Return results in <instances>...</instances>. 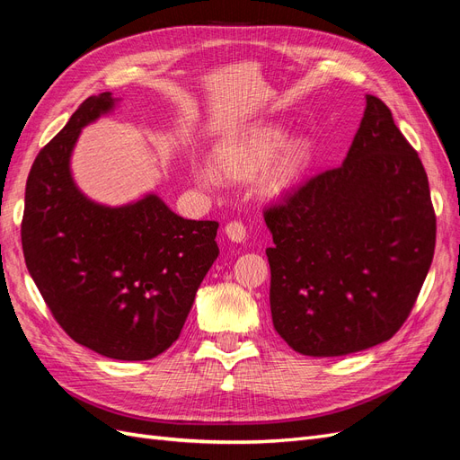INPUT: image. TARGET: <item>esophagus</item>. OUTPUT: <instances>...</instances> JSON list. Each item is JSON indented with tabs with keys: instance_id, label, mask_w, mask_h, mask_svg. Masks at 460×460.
<instances>
[{
	"instance_id": "obj_1",
	"label": "esophagus",
	"mask_w": 460,
	"mask_h": 460,
	"mask_svg": "<svg viewBox=\"0 0 460 460\" xmlns=\"http://www.w3.org/2000/svg\"><path fill=\"white\" fill-rule=\"evenodd\" d=\"M225 234L228 235V240L234 243H242L245 240V226L238 220H232L225 226Z\"/></svg>"
}]
</instances>
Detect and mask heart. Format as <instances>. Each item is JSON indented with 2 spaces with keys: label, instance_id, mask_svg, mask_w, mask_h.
Listing matches in <instances>:
<instances>
[{
  "label": "heart",
  "instance_id": "obj_1",
  "mask_svg": "<svg viewBox=\"0 0 460 460\" xmlns=\"http://www.w3.org/2000/svg\"><path fill=\"white\" fill-rule=\"evenodd\" d=\"M286 134L280 128L264 127L247 130L240 136L228 137L215 149V163L218 171L232 176H252L264 169L279 147L284 145ZM282 147V146H281ZM283 148V147H282ZM309 159V146L305 140L288 142L280 155L270 164L262 176V190L269 193H280L289 184L296 182L305 163ZM191 176L199 186L211 188L218 182L217 171L207 163H196L191 166Z\"/></svg>",
  "mask_w": 460,
  "mask_h": 460
}]
</instances>
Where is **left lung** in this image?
<instances>
[{
  "instance_id": "1",
  "label": "left lung",
  "mask_w": 460,
  "mask_h": 460,
  "mask_svg": "<svg viewBox=\"0 0 460 460\" xmlns=\"http://www.w3.org/2000/svg\"><path fill=\"white\" fill-rule=\"evenodd\" d=\"M270 313L291 349L340 357L387 341L420 294L436 247L424 166L392 111L367 95L338 169L264 211Z\"/></svg>"
}]
</instances>
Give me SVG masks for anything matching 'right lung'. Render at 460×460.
<instances>
[{
	"label": "right lung",
	"mask_w": 460,
	"mask_h": 460,
	"mask_svg": "<svg viewBox=\"0 0 460 460\" xmlns=\"http://www.w3.org/2000/svg\"><path fill=\"white\" fill-rule=\"evenodd\" d=\"M120 100L92 95L38 153L24 193L22 252L41 297L76 343L117 360H149L178 340L218 257V222L178 217L157 193L111 207L76 186L82 128Z\"/></svg>",
	"instance_id": "obj_1"
}]
</instances>
